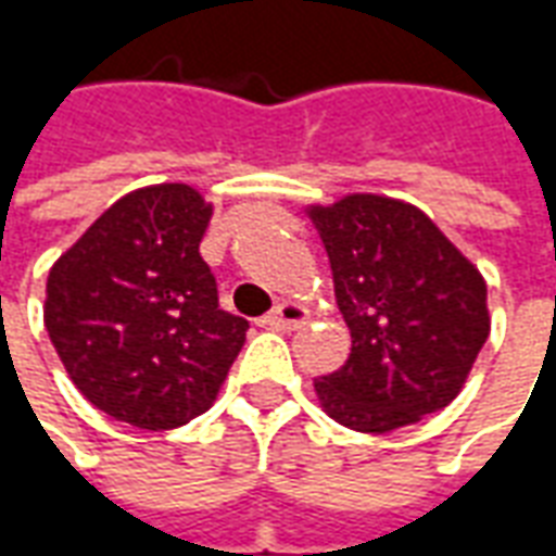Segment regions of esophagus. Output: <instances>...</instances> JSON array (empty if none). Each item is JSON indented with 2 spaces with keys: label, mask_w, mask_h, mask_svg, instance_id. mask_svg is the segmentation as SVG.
Listing matches in <instances>:
<instances>
[{
  "label": "esophagus",
  "mask_w": 556,
  "mask_h": 556,
  "mask_svg": "<svg viewBox=\"0 0 556 556\" xmlns=\"http://www.w3.org/2000/svg\"><path fill=\"white\" fill-rule=\"evenodd\" d=\"M306 318H309L306 306H301V303L294 301H282L262 318V325L277 327V330H291V327L306 325Z\"/></svg>",
  "instance_id": "obj_1"
}]
</instances>
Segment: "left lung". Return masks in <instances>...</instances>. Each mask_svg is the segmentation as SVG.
<instances>
[{"instance_id":"1","label":"left lung","mask_w":556,"mask_h":556,"mask_svg":"<svg viewBox=\"0 0 556 556\" xmlns=\"http://www.w3.org/2000/svg\"><path fill=\"white\" fill-rule=\"evenodd\" d=\"M351 330L345 366L315 381L342 426L384 434L446 408L491 330L479 267L426 211L378 193L306 205Z\"/></svg>"}]
</instances>
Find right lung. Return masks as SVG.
<instances>
[{"instance_id":"1","label":"right lung","mask_w":556,"mask_h":556,"mask_svg":"<svg viewBox=\"0 0 556 556\" xmlns=\"http://www.w3.org/2000/svg\"><path fill=\"white\" fill-rule=\"evenodd\" d=\"M214 205L190 184L122 195L47 277L43 325L91 405L137 429L205 414L247 339L199 243Z\"/></svg>"}]
</instances>
